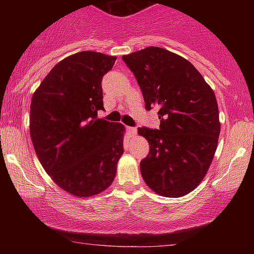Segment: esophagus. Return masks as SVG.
Listing matches in <instances>:
<instances>
[{"mask_svg":"<svg viewBox=\"0 0 254 254\" xmlns=\"http://www.w3.org/2000/svg\"><path fill=\"white\" fill-rule=\"evenodd\" d=\"M127 131H129V133L130 135H136V132H137V129L136 127H127Z\"/></svg>","mask_w":254,"mask_h":254,"instance_id":"obj_1","label":"esophagus"}]
</instances>
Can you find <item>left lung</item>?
<instances>
[{"instance_id":"left-lung-1","label":"left lung","mask_w":254,"mask_h":254,"mask_svg":"<svg viewBox=\"0 0 254 254\" xmlns=\"http://www.w3.org/2000/svg\"><path fill=\"white\" fill-rule=\"evenodd\" d=\"M143 94L145 110L159 109L160 129L138 127L149 143L141 174L150 190L178 198L199 185L217 148L216 97L188 60L156 46L124 55Z\"/></svg>"}]
</instances>
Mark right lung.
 <instances>
[{"mask_svg":"<svg viewBox=\"0 0 254 254\" xmlns=\"http://www.w3.org/2000/svg\"><path fill=\"white\" fill-rule=\"evenodd\" d=\"M117 57L81 51L57 63L33 93L30 133L40 164L71 196L87 198L115 180L125 127L98 119L101 80Z\"/></svg>","mask_w":254,"mask_h":254,"instance_id":"1","label":"right lung"}]
</instances>
